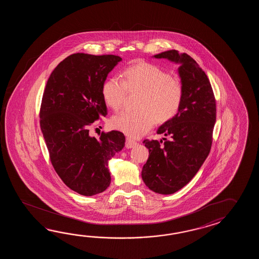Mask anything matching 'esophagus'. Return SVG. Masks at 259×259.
I'll return each mask as SVG.
<instances>
[{"label":"esophagus","instance_id":"obj_1","mask_svg":"<svg viewBox=\"0 0 259 259\" xmlns=\"http://www.w3.org/2000/svg\"><path fill=\"white\" fill-rule=\"evenodd\" d=\"M136 144H137V142H135L134 140H132V139H130V138L126 139V148H133L134 146H136Z\"/></svg>","mask_w":259,"mask_h":259}]
</instances>
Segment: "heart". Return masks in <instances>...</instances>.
Wrapping results in <instances>:
<instances>
[{"instance_id":"b5f03b06","label":"heart","mask_w":259,"mask_h":259,"mask_svg":"<svg viewBox=\"0 0 259 259\" xmlns=\"http://www.w3.org/2000/svg\"><path fill=\"white\" fill-rule=\"evenodd\" d=\"M127 90L142 92L140 111H122L111 119L112 127L130 137L143 136L156 120L166 122L176 116L183 95L182 83L158 66L141 62L124 72V79L110 77L103 87V98L113 110L124 104Z\"/></svg>"}]
</instances>
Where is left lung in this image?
<instances>
[{
	"mask_svg": "<svg viewBox=\"0 0 259 259\" xmlns=\"http://www.w3.org/2000/svg\"><path fill=\"white\" fill-rule=\"evenodd\" d=\"M153 57L179 65L183 95L176 116L157 130L169 140L143 141L149 157L142 178L154 193L172 194L192 181L209 154L215 100L208 77L190 55L170 50Z\"/></svg>",
	"mask_w": 259,
	"mask_h": 259,
	"instance_id": "8db88e82",
	"label": "left lung"
}]
</instances>
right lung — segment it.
<instances>
[{"label": "right lung", "mask_w": 259, "mask_h": 259, "mask_svg": "<svg viewBox=\"0 0 259 259\" xmlns=\"http://www.w3.org/2000/svg\"><path fill=\"white\" fill-rule=\"evenodd\" d=\"M122 61L116 55L74 54L50 75L39 118L40 130L56 173L67 187L84 196L109 187V160L125 146L120 132L89 134V127L107 115L105 79Z\"/></svg>", "instance_id": "1"}]
</instances>
